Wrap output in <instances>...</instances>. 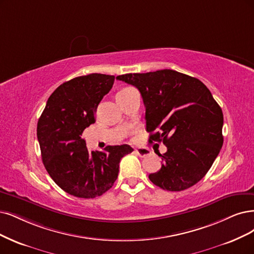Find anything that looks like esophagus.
I'll return each mask as SVG.
<instances>
[{
	"label": "esophagus",
	"instance_id": "34e87169",
	"mask_svg": "<svg viewBox=\"0 0 254 254\" xmlns=\"http://www.w3.org/2000/svg\"><path fill=\"white\" fill-rule=\"evenodd\" d=\"M135 152L140 157H146V156H148L149 154H151L147 148H136Z\"/></svg>",
	"mask_w": 254,
	"mask_h": 254
}]
</instances>
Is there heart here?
<instances>
[{
  "label": "heart",
  "mask_w": 254,
  "mask_h": 254,
  "mask_svg": "<svg viewBox=\"0 0 254 254\" xmlns=\"http://www.w3.org/2000/svg\"><path fill=\"white\" fill-rule=\"evenodd\" d=\"M126 89H130V88H126ZM126 89H124V90H126Z\"/></svg>",
  "instance_id": "heart-1"
}]
</instances>
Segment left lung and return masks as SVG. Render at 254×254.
Masks as SVG:
<instances>
[{
    "label": "left lung",
    "mask_w": 254,
    "mask_h": 254,
    "mask_svg": "<svg viewBox=\"0 0 254 254\" xmlns=\"http://www.w3.org/2000/svg\"><path fill=\"white\" fill-rule=\"evenodd\" d=\"M136 87L145 106L148 142H163L161 170L148 176L164 190L181 191L207 174L223 145V112L205 84L170 69L116 77Z\"/></svg>",
    "instance_id": "1"
}]
</instances>
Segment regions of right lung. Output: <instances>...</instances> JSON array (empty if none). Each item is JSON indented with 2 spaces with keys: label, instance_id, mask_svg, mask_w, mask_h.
Instances as JSON below:
<instances>
[{
  "label": "right lung",
  "instance_id": "obj_1",
  "mask_svg": "<svg viewBox=\"0 0 254 254\" xmlns=\"http://www.w3.org/2000/svg\"><path fill=\"white\" fill-rule=\"evenodd\" d=\"M114 75L92 73L65 81L48 98L37 122L42 160L52 180L77 198L93 199L114 185L121 158L134 149L109 145L90 152L81 138L114 83Z\"/></svg>",
  "mask_w": 254,
  "mask_h": 254
}]
</instances>
